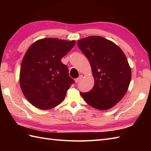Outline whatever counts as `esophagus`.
Masks as SVG:
<instances>
[{"label": "esophagus", "mask_w": 151, "mask_h": 151, "mask_svg": "<svg viewBox=\"0 0 151 151\" xmlns=\"http://www.w3.org/2000/svg\"><path fill=\"white\" fill-rule=\"evenodd\" d=\"M82 77H83V76L82 75H81L79 76L78 78H76L75 80V82L76 83H78L80 81H81V80L82 78Z\"/></svg>", "instance_id": "esophagus-1"}]
</instances>
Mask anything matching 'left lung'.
Wrapping results in <instances>:
<instances>
[{
    "label": "left lung",
    "mask_w": 151,
    "mask_h": 151,
    "mask_svg": "<svg viewBox=\"0 0 151 151\" xmlns=\"http://www.w3.org/2000/svg\"><path fill=\"white\" fill-rule=\"evenodd\" d=\"M78 46L90 63L95 82L92 89L81 95L93 108H111L129 87L132 73L126 56L113 41L101 36L82 38Z\"/></svg>",
    "instance_id": "left-lung-1"
}]
</instances>
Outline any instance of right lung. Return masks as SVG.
Here are the masks:
<instances>
[{
	"mask_svg": "<svg viewBox=\"0 0 151 151\" xmlns=\"http://www.w3.org/2000/svg\"><path fill=\"white\" fill-rule=\"evenodd\" d=\"M75 44V40L48 37L28 48L21 63L19 82L22 93L34 106L49 110L65 99L74 81L61 60Z\"/></svg>",
	"mask_w": 151,
	"mask_h": 151,
	"instance_id": "obj_1",
	"label": "right lung"
}]
</instances>
